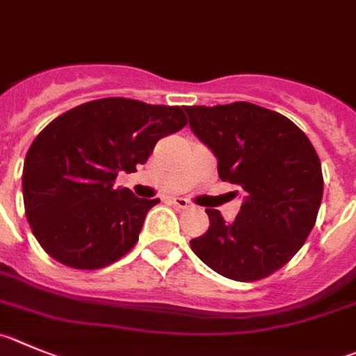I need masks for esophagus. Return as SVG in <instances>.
I'll return each instance as SVG.
<instances>
[{
  "label": "esophagus",
  "mask_w": 356,
  "mask_h": 356,
  "mask_svg": "<svg viewBox=\"0 0 356 356\" xmlns=\"http://www.w3.org/2000/svg\"><path fill=\"white\" fill-rule=\"evenodd\" d=\"M172 204H174L175 207H179V209H189V207H191L189 200H186V198H181V197L172 198Z\"/></svg>",
  "instance_id": "obj_1"
}]
</instances>
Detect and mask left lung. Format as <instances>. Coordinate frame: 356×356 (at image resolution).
I'll use <instances>...</instances> for the list:
<instances>
[{
    "label": "left lung",
    "mask_w": 356,
    "mask_h": 356,
    "mask_svg": "<svg viewBox=\"0 0 356 356\" xmlns=\"http://www.w3.org/2000/svg\"><path fill=\"white\" fill-rule=\"evenodd\" d=\"M184 111L191 131L218 158L221 181L237 186L244 200L232 223L205 209L211 227L189 245L225 277L244 283L267 277L295 257L316 223L323 197L320 158L295 122L254 103Z\"/></svg>",
    "instance_id": "left-lung-1"
}]
</instances>
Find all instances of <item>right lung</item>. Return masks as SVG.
Here are the masks:
<instances>
[{
    "instance_id": "add662e5",
    "label": "right lung",
    "mask_w": 356,
    "mask_h": 356,
    "mask_svg": "<svg viewBox=\"0 0 356 356\" xmlns=\"http://www.w3.org/2000/svg\"><path fill=\"white\" fill-rule=\"evenodd\" d=\"M186 124L181 107L129 98L92 99L49 122L22 168L26 218L45 253L79 270L129 253L159 198L115 188V177L137 172L159 138Z\"/></svg>"
}]
</instances>
